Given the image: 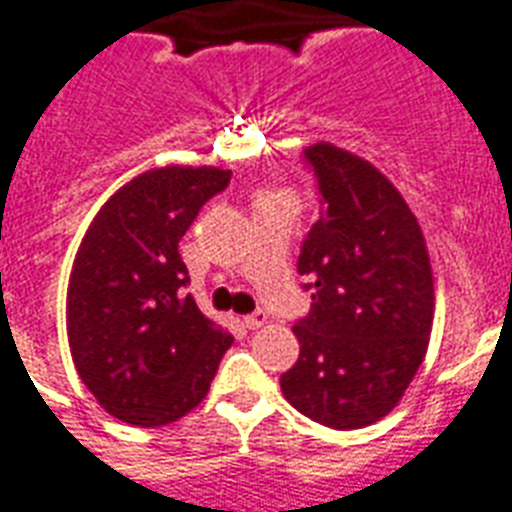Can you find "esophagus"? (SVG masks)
<instances>
[{"mask_svg": "<svg viewBox=\"0 0 512 512\" xmlns=\"http://www.w3.org/2000/svg\"><path fill=\"white\" fill-rule=\"evenodd\" d=\"M265 322H268V314H265V311H255V314H247V317H244V327H249V330L263 327Z\"/></svg>", "mask_w": 512, "mask_h": 512, "instance_id": "obj_1", "label": "esophagus"}]
</instances>
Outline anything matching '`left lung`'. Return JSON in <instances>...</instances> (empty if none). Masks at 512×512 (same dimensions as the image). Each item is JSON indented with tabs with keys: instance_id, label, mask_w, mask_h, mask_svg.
I'll return each instance as SVG.
<instances>
[{
	"instance_id": "left-lung-1",
	"label": "left lung",
	"mask_w": 512,
	"mask_h": 512,
	"mask_svg": "<svg viewBox=\"0 0 512 512\" xmlns=\"http://www.w3.org/2000/svg\"><path fill=\"white\" fill-rule=\"evenodd\" d=\"M319 220L298 273L311 311L295 319L300 357L282 392L317 424L360 429L392 411L427 354L432 268L424 236L395 185L333 144L303 152Z\"/></svg>"
}]
</instances>
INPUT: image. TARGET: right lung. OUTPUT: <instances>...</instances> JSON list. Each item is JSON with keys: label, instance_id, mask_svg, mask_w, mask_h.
Returning a JSON list of instances; mask_svg holds the SVG:
<instances>
[{"label": "right lung", "instance_id": "right-lung-1", "mask_svg": "<svg viewBox=\"0 0 512 512\" xmlns=\"http://www.w3.org/2000/svg\"><path fill=\"white\" fill-rule=\"evenodd\" d=\"M230 185L222 169L147 171L109 198L74 257L66 333L74 368L99 405L136 427H161L209 392L233 335L206 319L179 241L201 206Z\"/></svg>", "mask_w": 512, "mask_h": 512}]
</instances>
